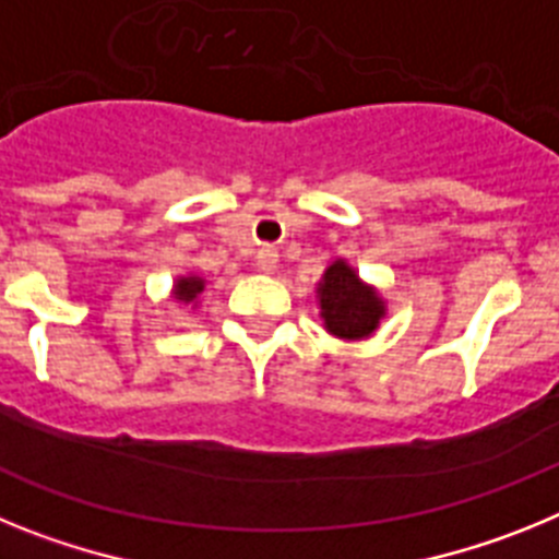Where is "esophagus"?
<instances>
[{
    "mask_svg": "<svg viewBox=\"0 0 559 559\" xmlns=\"http://www.w3.org/2000/svg\"><path fill=\"white\" fill-rule=\"evenodd\" d=\"M254 263H257V269L265 271V274H271V271H276V263H280V251H276L274 246H263V249L257 251Z\"/></svg>",
    "mask_w": 559,
    "mask_h": 559,
    "instance_id": "obj_1",
    "label": "esophagus"
}]
</instances>
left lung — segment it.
<instances>
[{"mask_svg":"<svg viewBox=\"0 0 559 559\" xmlns=\"http://www.w3.org/2000/svg\"><path fill=\"white\" fill-rule=\"evenodd\" d=\"M319 305H322L324 328L338 338H364L374 333L386 313L383 299L374 288L364 285L344 260H335L324 280L319 283Z\"/></svg>","mask_w":559,"mask_h":559,"instance_id":"8db88e82","label":"left lung"}]
</instances>
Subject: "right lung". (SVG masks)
Listing matches in <instances>:
<instances>
[{
  "label": "right lung",
  "instance_id": "obj_1",
  "mask_svg": "<svg viewBox=\"0 0 559 559\" xmlns=\"http://www.w3.org/2000/svg\"><path fill=\"white\" fill-rule=\"evenodd\" d=\"M201 290H204V280H199V276H181L179 283H176V288H173V294H176L179 302L190 305L199 299Z\"/></svg>",
  "mask_w": 559,
  "mask_h": 559
}]
</instances>
